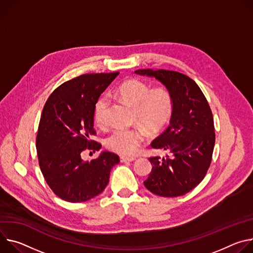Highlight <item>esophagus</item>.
<instances>
[{
  "label": "esophagus",
  "instance_id": "esophagus-1",
  "mask_svg": "<svg viewBox=\"0 0 253 253\" xmlns=\"http://www.w3.org/2000/svg\"><path fill=\"white\" fill-rule=\"evenodd\" d=\"M134 160H135V158H133V157H124V156L121 157V162H123V163H126V162H133Z\"/></svg>",
  "mask_w": 253,
  "mask_h": 253
}]
</instances>
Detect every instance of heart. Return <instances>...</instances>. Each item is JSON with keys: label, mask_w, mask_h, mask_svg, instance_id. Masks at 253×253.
<instances>
[{"label": "heart", "mask_w": 253, "mask_h": 253, "mask_svg": "<svg viewBox=\"0 0 253 253\" xmlns=\"http://www.w3.org/2000/svg\"><path fill=\"white\" fill-rule=\"evenodd\" d=\"M115 95L133 107V119L142 123L149 130L156 131L169 122L173 111V98L169 90L159 87L150 90V86L135 78L123 82ZM107 99L100 97L94 106V121L103 126L106 123ZM146 130L142 126L116 128L105 138L106 147L121 155L135 154L144 142Z\"/></svg>", "instance_id": "b5f03b06"}]
</instances>
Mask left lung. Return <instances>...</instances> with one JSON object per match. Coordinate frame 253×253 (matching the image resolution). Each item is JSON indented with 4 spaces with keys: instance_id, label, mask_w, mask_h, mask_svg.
<instances>
[{
    "instance_id": "obj_1",
    "label": "left lung",
    "mask_w": 253,
    "mask_h": 253,
    "mask_svg": "<svg viewBox=\"0 0 253 253\" xmlns=\"http://www.w3.org/2000/svg\"><path fill=\"white\" fill-rule=\"evenodd\" d=\"M135 74L156 78L173 98L170 125L152 142L167 152L152 157L145 187L162 197H178L199 185L212 160L215 132L212 111L200 87L189 76L172 70L138 69Z\"/></svg>"
}]
</instances>
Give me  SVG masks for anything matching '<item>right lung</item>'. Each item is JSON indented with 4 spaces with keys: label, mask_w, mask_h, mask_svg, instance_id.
<instances>
[{
    "label": "right lung",
    "mask_w": 253,
    "mask_h": 253,
    "mask_svg": "<svg viewBox=\"0 0 253 253\" xmlns=\"http://www.w3.org/2000/svg\"><path fill=\"white\" fill-rule=\"evenodd\" d=\"M119 74L75 77L56 88L44 105L36 138L39 166L51 190L67 202H85L100 194L111 168L120 163L117 154L107 151L91 161L81 158L84 151L101 148L90 139L95 134L94 106Z\"/></svg>",
    "instance_id": "1"
}]
</instances>
